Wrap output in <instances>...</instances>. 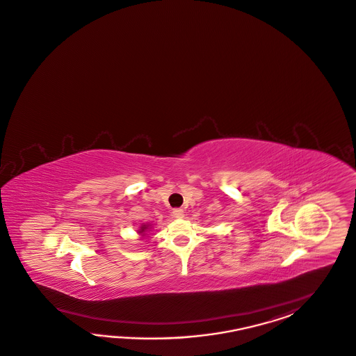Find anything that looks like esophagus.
I'll return each instance as SVG.
<instances>
[{
  "label": "esophagus",
  "mask_w": 356,
  "mask_h": 356,
  "mask_svg": "<svg viewBox=\"0 0 356 356\" xmlns=\"http://www.w3.org/2000/svg\"><path fill=\"white\" fill-rule=\"evenodd\" d=\"M172 216H174L175 218H182V217L185 216V215H184V209H175L174 211H172Z\"/></svg>",
  "instance_id": "1"
}]
</instances>
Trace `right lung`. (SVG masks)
<instances>
[{
	"mask_svg": "<svg viewBox=\"0 0 356 356\" xmlns=\"http://www.w3.org/2000/svg\"><path fill=\"white\" fill-rule=\"evenodd\" d=\"M147 230V225H141V227L139 229V234H143V233H145ZM144 235V234H143Z\"/></svg>",
	"mask_w": 356,
	"mask_h": 356,
	"instance_id": "add662e5",
	"label": "right lung"
}]
</instances>
